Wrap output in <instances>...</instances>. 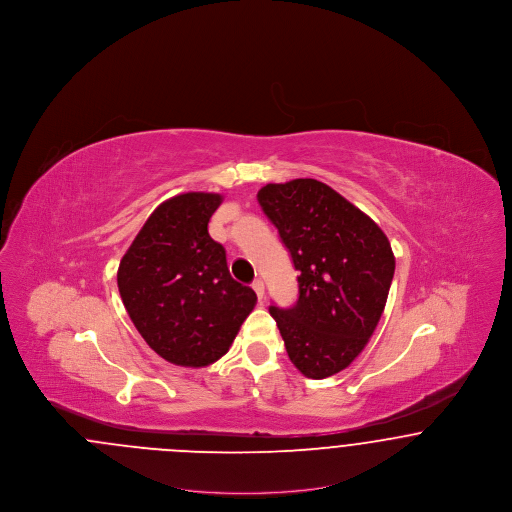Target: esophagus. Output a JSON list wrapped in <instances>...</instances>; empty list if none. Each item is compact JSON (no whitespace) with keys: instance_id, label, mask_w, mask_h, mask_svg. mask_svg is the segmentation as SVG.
I'll list each match as a JSON object with an SVG mask.
<instances>
[{"instance_id":"esophagus-1","label":"esophagus","mask_w":512,"mask_h":512,"mask_svg":"<svg viewBox=\"0 0 512 512\" xmlns=\"http://www.w3.org/2000/svg\"><path fill=\"white\" fill-rule=\"evenodd\" d=\"M253 290H255L259 299H263V295H265V282L263 280H255L253 282Z\"/></svg>"}]
</instances>
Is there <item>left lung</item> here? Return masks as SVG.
Here are the masks:
<instances>
[{
    "mask_svg": "<svg viewBox=\"0 0 512 512\" xmlns=\"http://www.w3.org/2000/svg\"><path fill=\"white\" fill-rule=\"evenodd\" d=\"M299 272L290 309L270 305L288 357L322 380L351 365L384 313L395 257L382 228L330 186L297 178L257 194Z\"/></svg>",
    "mask_w": 512,
    "mask_h": 512,
    "instance_id": "obj_1",
    "label": "left lung"
}]
</instances>
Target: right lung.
<instances>
[{"instance_id":"right-lung-1","label":"right lung","mask_w":512,"mask_h":512,"mask_svg":"<svg viewBox=\"0 0 512 512\" xmlns=\"http://www.w3.org/2000/svg\"><path fill=\"white\" fill-rule=\"evenodd\" d=\"M222 195L188 192L161 203L117 272L128 317L172 365H211L230 349L257 295L230 276L224 247L209 236Z\"/></svg>"}]
</instances>
